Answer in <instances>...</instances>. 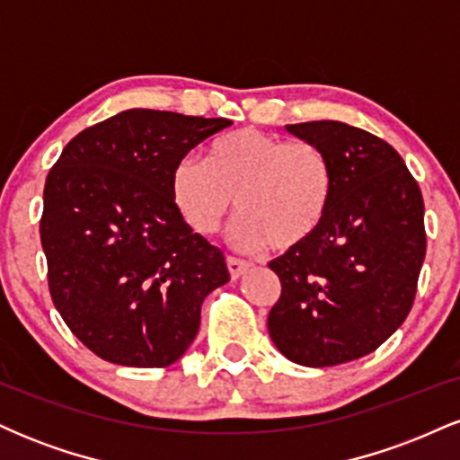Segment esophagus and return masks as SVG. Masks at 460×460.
I'll list each match as a JSON object with an SVG mask.
<instances>
[{"mask_svg": "<svg viewBox=\"0 0 460 460\" xmlns=\"http://www.w3.org/2000/svg\"><path fill=\"white\" fill-rule=\"evenodd\" d=\"M226 266H229L231 279H237L248 270V266H251V263H248L246 260H240V257H231L229 255V257H226Z\"/></svg>", "mask_w": 460, "mask_h": 460, "instance_id": "obj_1", "label": "esophagus"}]
</instances>
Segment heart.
I'll return each instance as SVG.
<instances>
[{"label": "heart", "mask_w": 460, "mask_h": 460, "mask_svg": "<svg viewBox=\"0 0 460 460\" xmlns=\"http://www.w3.org/2000/svg\"><path fill=\"white\" fill-rule=\"evenodd\" d=\"M335 192L329 153L311 140H285L255 128L216 138L208 157H181L171 194L197 234L209 235L237 205L229 229L235 246L289 251L324 223Z\"/></svg>", "instance_id": "1"}]
</instances>
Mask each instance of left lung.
Masks as SVG:
<instances>
[{
  "label": "left lung",
  "instance_id": "left-lung-1",
  "mask_svg": "<svg viewBox=\"0 0 460 460\" xmlns=\"http://www.w3.org/2000/svg\"><path fill=\"white\" fill-rule=\"evenodd\" d=\"M288 131L329 153L335 192L320 229L268 263L281 281L268 331L298 366H340L376 350L413 307L424 199L400 153L366 129L311 120Z\"/></svg>",
  "mask_w": 460,
  "mask_h": 460
}]
</instances>
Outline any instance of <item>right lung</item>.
Returning a JSON list of instances; mask_svg holds the SVG:
<instances>
[{
	"label": "right lung",
	"mask_w": 460,
	"mask_h": 460,
	"mask_svg": "<svg viewBox=\"0 0 460 460\" xmlns=\"http://www.w3.org/2000/svg\"><path fill=\"white\" fill-rule=\"evenodd\" d=\"M229 125L125 110L79 131L51 166L40 216L49 294L105 361L175 363L197 337L205 296L229 281L223 251L190 229L171 194L175 164Z\"/></svg>",
	"instance_id": "add662e5"
}]
</instances>
